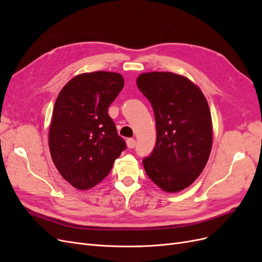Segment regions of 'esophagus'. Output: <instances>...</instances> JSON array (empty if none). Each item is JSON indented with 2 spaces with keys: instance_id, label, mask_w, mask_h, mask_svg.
I'll list each match as a JSON object with an SVG mask.
<instances>
[{
  "instance_id": "esophagus-1",
  "label": "esophagus",
  "mask_w": 262,
  "mask_h": 262,
  "mask_svg": "<svg viewBox=\"0 0 262 262\" xmlns=\"http://www.w3.org/2000/svg\"><path fill=\"white\" fill-rule=\"evenodd\" d=\"M126 146H128L129 148H133L134 146H136V140H134V139L126 140Z\"/></svg>"
}]
</instances>
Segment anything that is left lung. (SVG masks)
<instances>
[{
  "instance_id": "obj_1",
  "label": "left lung",
  "mask_w": 262,
  "mask_h": 262,
  "mask_svg": "<svg viewBox=\"0 0 262 262\" xmlns=\"http://www.w3.org/2000/svg\"><path fill=\"white\" fill-rule=\"evenodd\" d=\"M137 85L152 105L157 132L144 169L164 191H181L199 177L211 153L208 101L189 78L171 72L142 73Z\"/></svg>"
}]
</instances>
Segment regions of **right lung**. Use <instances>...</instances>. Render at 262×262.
Wrapping results in <instances>:
<instances>
[{
    "label": "right lung",
    "instance_id": "1",
    "mask_svg": "<svg viewBox=\"0 0 262 262\" xmlns=\"http://www.w3.org/2000/svg\"><path fill=\"white\" fill-rule=\"evenodd\" d=\"M121 74L97 71L76 75L55 100L49 130L52 161L74 188L96 186L126 145L108 107L123 89Z\"/></svg>",
    "mask_w": 262,
    "mask_h": 262
}]
</instances>
